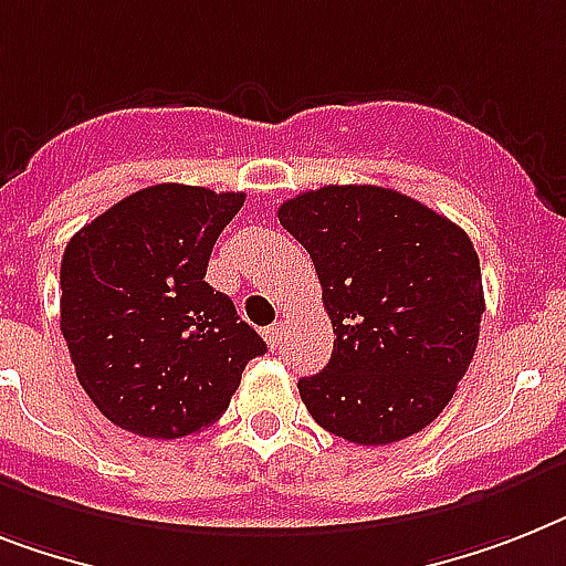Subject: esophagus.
Returning <instances> with one entry per match:
<instances>
[{"label":"esophagus","instance_id":"1","mask_svg":"<svg viewBox=\"0 0 566 566\" xmlns=\"http://www.w3.org/2000/svg\"><path fill=\"white\" fill-rule=\"evenodd\" d=\"M263 335H265V340H269V347L280 349V347H283V335H286V326H283V321H280V324L265 326Z\"/></svg>","mask_w":566,"mask_h":566}]
</instances>
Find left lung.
<instances>
[{
    "mask_svg": "<svg viewBox=\"0 0 566 566\" xmlns=\"http://www.w3.org/2000/svg\"><path fill=\"white\" fill-rule=\"evenodd\" d=\"M277 219L310 251L335 333L329 364L297 381L312 419L358 446L422 431L478 349L485 301L469 233L376 185L310 190Z\"/></svg>",
    "mask_w": 566,
    "mask_h": 566,
    "instance_id": "obj_1",
    "label": "left lung"
}]
</instances>
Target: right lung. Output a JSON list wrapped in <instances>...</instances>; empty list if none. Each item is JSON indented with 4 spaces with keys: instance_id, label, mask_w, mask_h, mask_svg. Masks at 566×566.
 <instances>
[{
    "instance_id": "1",
    "label": "right lung",
    "mask_w": 566,
    "mask_h": 566,
    "mask_svg": "<svg viewBox=\"0 0 566 566\" xmlns=\"http://www.w3.org/2000/svg\"><path fill=\"white\" fill-rule=\"evenodd\" d=\"M245 193L153 185L65 245L60 329L77 381L124 431L179 440L217 422L265 340L205 283Z\"/></svg>"
}]
</instances>
